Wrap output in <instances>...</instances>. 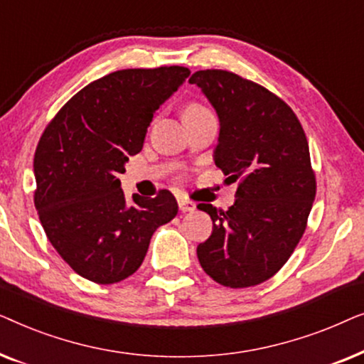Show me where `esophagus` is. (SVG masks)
Returning a JSON list of instances; mask_svg holds the SVG:
<instances>
[{"instance_id":"esophagus-1","label":"esophagus","mask_w":364,"mask_h":364,"mask_svg":"<svg viewBox=\"0 0 364 364\" xmlns=\"http://www.w3.org/2000/svg\"><path fill=\"white\" fill-rule=\"evenodd\" d=\"M178 208H181V212H193L196 210V203L186 200V198H178Z\"/></svg>"}]
</instances>
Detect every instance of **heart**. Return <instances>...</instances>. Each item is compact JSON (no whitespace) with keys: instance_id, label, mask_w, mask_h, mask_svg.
Segmentation results:
<instances>
[{"instance_id":"obj_1","label":"heart","mask_w":364,"mask_h":364,"mask_svg":"<svg viewBox=\"0 0 364 364\" xmlns=\"http://www.w3.org/2000/svg\"><path fill=\"white\" fill-rule=\"evenodd\" d=\"M203 111H207V109L200 106V104H191V106L186 109V114H197V112H203Z\"/></svg>"}]
</instances>
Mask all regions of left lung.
I'll use <instances>...</instances> for the list:
<instances>
[{
  "label": "left lung",
  "instance_id": "1",
  "mask_svg": "<svg viewBox=\"0 0 364 364\" xmlns=\"http://www.w3.org/2000/svg\"><path fill=\"white\" fill-rule=\"evenodd\" d=\"M188 82L200 87L220 122L215 166L238 182L227 212L197 205L213 222L212 235L197 247L198 262L223 287L258 285L285 265L306 228L316 193L306 136L280 97L248 79L207 69Z\"/></svg>",
  "mask_w": 364,
  "mask_h": 364
}]
</instances>
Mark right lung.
Instances as JSON below:
<instances>
[{"label": "right lung", "instance_id": "right-lung-1", "mask_svg": "<svg viewBox=\"0 0 364 364\" xmlns=\"http://www.w3.org/2000/svg\"><path fill=\"white\" fill-rule=\"evenodd\" d=\"M188 74L182 66L107 74L74 94L39 139V220L63 260L87 280L109 285L131 277L154 232L177 215L168 191L127 203L119 173L142 151L154 114Z\"/></svg>", "mask_w": 364, "mask_h": 364}]
</instances>
